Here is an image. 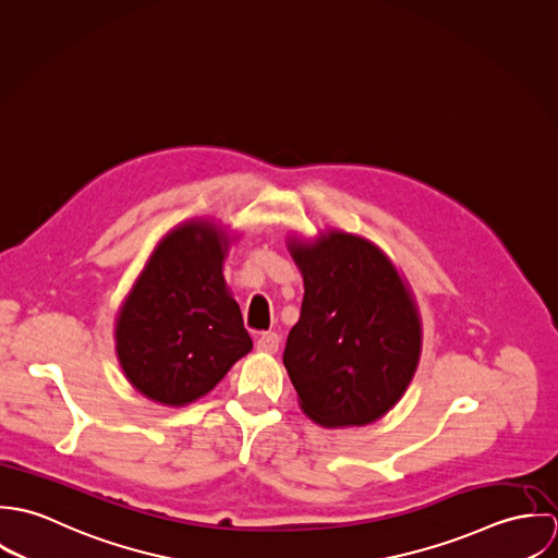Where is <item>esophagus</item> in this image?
Returning <instances> with one entry per match:
<instances>
[{
    "mask_svg": "<svg viewBox=\"0 0 558 558\" xmlns=\"http://www.w3.org/2000/svg\"><path fill=\"white\" fill-rule=\"evenodd\" d=\"M257 352L264 354H275L279 350V335L277 332H262V337L257 339Z\"/></svg>",
    "mask_w": 558,
    "mask_h": 558,
    "instance_id": "esophagus-1",
    "label": "esophagus"
}]
</instances>
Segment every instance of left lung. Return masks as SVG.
Instances as JSON below:
<instances>
[{
  "label": "left lung",
  "mask_w": 558,
  "mask_h": 558,
  "mask_svg": "<svg viewBox=\"0 0 558 558\" xmlns=\"http://www.w3.org/2000/svg\"><path fill=\"white\" fill-rule=\"evenodd\" d=\"M303 283L301 319L283 365L301 410L322 427L383 418L405 393L418 359V305L389 255L372 240L324 230L288 236Z\"/></svg>",
  "instance_id": "1"
}]
</instances>
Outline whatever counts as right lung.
I'll return each instance as SVG.
<instances>
[{"instance_id": "1", "label": "right lung", "mask_w": 558, "mask_h": 558, "mask_svg": "<svg viewBox=\"0 0 558 558\" xmlns=\"http://www.w3.org/2000/svg\"><path fill=\"white\" fill-rule=\"evenodd\" d=\"M232 236L210 219L169 230L116 316V354L137 393L182 408L251 352L223 262Z\"/></svg>"}]
</instances>
